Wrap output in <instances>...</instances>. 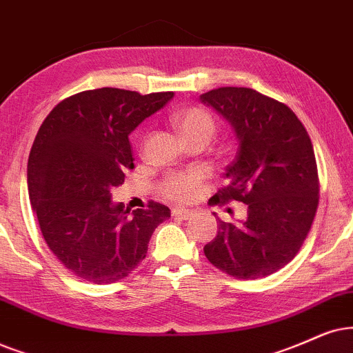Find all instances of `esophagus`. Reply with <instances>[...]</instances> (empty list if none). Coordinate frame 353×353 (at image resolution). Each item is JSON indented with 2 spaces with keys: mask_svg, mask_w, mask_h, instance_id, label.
Masks as SVG:
<instances>
[{
  "mask_svg": "<svg viewBox=\"0 0 353 353\" xmlns=\"http://www.w3.org/2000/svg\"><path fill=\"white\" fill-rule=\"evenodd\" d=\"M172 215L181 218V220H189V218L194 215V212H192V210H189V208L177 207V208H172Z\"/></svg>",
  "mask_w": 353,
  "mask_h": 353,
  "instance_id": "esophagus-1",
  "label": "esophagus"
}]
</instances>
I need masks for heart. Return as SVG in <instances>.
<instances>
[{
    "label": "heart",
    "instance_id": "1",
    "mask_svg": "<svg viewBox=\"0 0 353 353\" xmlns=\"http://www.w3.org/2000/svg\"><path fill=\"white\" fill-rule=\"evenodd\" d=\"M172 123L182 138L190 141L208 143L216 132V122L213 115L202 107H187L172 115ZM205 174L194 169L187 172H176L166 177L161 184L163 194L176 202H190L199 195Z\"/></svg>",
    "mask_w": 353,
    "mask_h": 353
}]
</instances>
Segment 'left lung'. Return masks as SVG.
<instances>
[{"label":"left lung","instance_id":"8db88e82","mask_svg":"<svg viewBox=\"0 0 353 353\" xmlns=\"http://www.w3.org/2000/svg\"><path fill=\"white\" fill-rule=\"evenodd\" d=\"M238 141L226 185L210 199L248 205L239 225L215 213L218 233L205 256L234 279H262L296 256L313 225L319 181L310 135L290 107L249 88H218L200 96Z\"/></svg>","mask_w":353,"mask_h":353}]
</instances>
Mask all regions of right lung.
<instances>
[{
  "instance_id": "right-lung-1",
  "label": "right lung",
  "mask_w": 353,
  "mask_h": 353,
  "mask_svg": "<svg viewBox=\"0 0 353 353\" xmlns=\"http://www.w3.org/2000/svg\"><path fill=\"white\" fill-rule=\"evenodd\" d=\"M174 92L141 96L101 88L61 101L40 125L28 161V189L47 246L77 276L119 282L146 257L166 205L130 213L110 190L133 169L128 135Z\"/></svg>"
}]
</instances>
